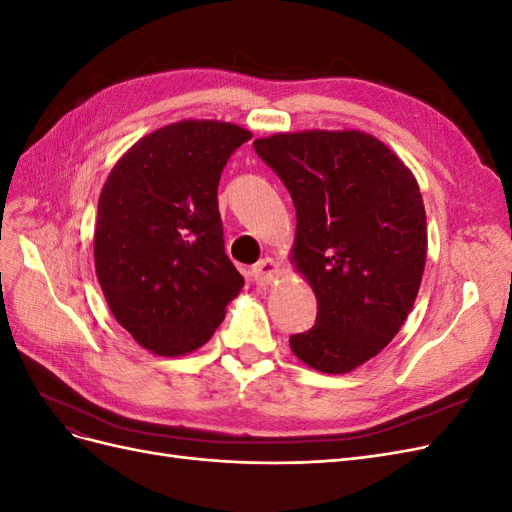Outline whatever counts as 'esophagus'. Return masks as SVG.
I'll return each instance as SVG.
<instances>
[{"mask_svg":"<svg viewBox=\"0 0 512 512\" xmlns=\"http://www.w3.org/2000/svg\"><path fill=\"white\" fill-rule=\"evenodd\" d=\"M252 275H254V282L258 284V286H267V284H271L277 275H280V265H277V262L273 260V258H262V260H258L256 265L252 267Z\"/></svg>","mask_w":512,"mask_h":512,"instance_id":"esophagus-1","label":"esophagus"}]
</instances>
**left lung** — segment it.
I'll return each instance as SVG.
<instances>
[{
    "instance_id": "8db88e82",
    "label": "left lung",
    "mask_w": 512,
    "mask_h": 512,
    "mask_svg": "<svg viewBox=\"0 0 512 512\" xmlns=\"http://www.w3.org/2000/svg\"><path fill=\"white\" fill-rule=\"evenodd\" d=\"M254 149L292 196V262L318 301L316 324L290 348L324 374H348L397 335L421 288V190L389 147L359 130L273 134Z\"/></svg>"
}]
</instances>
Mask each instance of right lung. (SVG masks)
<instances>
[{"mask_svg": "<svg viewBox=\"0 0 512 512\" xmlns=\"http://www.w3.org/2000/svg\"><path fill=\"white\" fill-rule=\"evenodd\" d=\"M252 138L235 123L179 121L143 136L108 175L94 232L115 320L162 356L207 344L243 288L224 252L218 185Z\"/></svg>", "mask_w": 512, "mask_h": 512, "instance_id": "add662e5", "label": "right lung"}]
</instances>
